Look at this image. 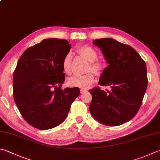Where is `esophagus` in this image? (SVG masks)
I'll return each instance as SVG.
<instances>
[{"label": "esophagus", "mask_w": 160, "mask_h": 160, "mask_svg": "<svg viewBox=\"0 0 160 160\" xmlns=\"http://www.w3.org/2000/svg\"><path fill=\"white\" fill-rule=\"evenodd\" d=\"M80 92H81V94H83V93H85V92H87V90L86 89H84V88H81L80 90Z\"/></svg>", "instance_id": "esophagus-1"}]
</instances>
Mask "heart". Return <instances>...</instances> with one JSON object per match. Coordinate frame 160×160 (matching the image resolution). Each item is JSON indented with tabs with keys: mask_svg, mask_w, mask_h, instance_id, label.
Here are the masks:
<instances>
[{
	"mask_svg": "<svg viewBox=\"0 0 160 160\" xmlns=\"http://www.w3.org/2000/svg\"><path fill=\"white\" fill-rule=\"evenodd\" d=\"M81 55L83 56L88 60L89 62H91L90 68L91 70L96 74H99L102 70V65L99 62H95L94 61L98 58V54L96 51L92 47L88 46V45H83L80 47L78 49ZM72 54L71 52H68L62 60V66L64 72L66 73H69L70 72V65L72 61ZM95 77L92 73H87L85 74H74L70 77L68 80V83L69 86L72 87H78L81 88H87L94 82Z\"/></svg>",
	"mask_w": 160,
	"mask_h": 160,
	"instance_id": "1",
	"label": "heart"
}]
</instances>
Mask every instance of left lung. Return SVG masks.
Here are the masks:
<instances>
[{"mask_svg": "<svg viewBox=\"0 0 160 160\" xmlns=\"http://www.w3.org/2000/svg\"><path fill=\"white\" fill-rule=\"evenodd\" d=\"M108 64L100 75L99 85L111 90L95 88L89 110L94 118L108 126L120 125L136 115L148 85L146 65L136 51L113 38L93 40Z\"/></svg>", "mask_w": 160, "mask_h": 160, "instance_id": "8db88e82", "label": "left lung"}]
</instances>
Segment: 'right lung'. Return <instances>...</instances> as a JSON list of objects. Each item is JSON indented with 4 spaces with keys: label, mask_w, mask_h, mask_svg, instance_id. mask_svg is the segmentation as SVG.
I'll list each match as a JSON object with an SVG mask.
<instances>
[{
    "label": "right lung",
    "mask_w": 160,
    "mask_h": 160,
    "mask_svg": "<svg viewBox=\"0 0 160 160\" xmlns=\"http://www.w3.org/2000/svg\"><path fill=\"white\" fill-rule=\"evenodd\" d=\"M71 45L65 40L44 39L27 49L13 74L14 99L26 121L39 129H52L64 121L77 87L61 90L65 81L62 66Z\"/></svg>",
    "instance_id": "1"
}]
</instances>
